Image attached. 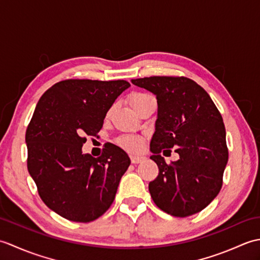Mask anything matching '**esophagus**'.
<instances>
[{"label": "esophagus", "instance_id": "obj_1", "mask_svg": "<svg viewBox=\"0 0 260 260\" xmlns=\"http://www.w3.org/2000/svg\"><path fill=\"white\" fill-rule=\"evenodd\" d=\"M146 159L145 156H142V155H132L131 156V161L133 164H139V163H142L144 162Z\"/></svg>", "mask_w": 260, "mask_h": 260}]
</instances>
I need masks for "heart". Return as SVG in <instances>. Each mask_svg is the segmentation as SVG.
<instances>
[{"label":"heart","mask_w":260,"mask_h":260,"mask_svg":"<svg viewBox=\"0 0 260 260\" xmlns=\"http://www.w3.org/2000/svg\"><path fill=\"white\" fill-rule=\"evenodd\" d=\"M150 97H151L150 93H146V92H141V91L133 92L129 96V104H131V106L136 110L143 102H145L146 99L150 98ZM110 112H112V109L109 110V113ZM118 145L120 147H123L124 150H126V151L135 153V152L141 151V148L143 146V143H142V140L140 139L139 136L124 135V136H121L118 139Z\"/></svg>","instance_id":"heart-1"}]
</instances>
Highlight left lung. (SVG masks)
Wrapping results in <instances>:
<instances>
[{"mask_svg":"<svg viewBox=\"0 0 260 260\" xmlns=\"http://www.w3.org/2000/svg\"><path fill=\"white\" fill-rule=\"evenodd\" d=\"M132 82L157 99L151 159L158 175L148 184L154 203L179 218L202 211L221 190L228 162L221 114L209 93L186 77L153 76ZM172 147L180 158L167 165L160 153Z\"/></svg>","mask_w":260,"mask_h":260,"instance_id":"left-lung-1","label":"left lung"}]
</instances>
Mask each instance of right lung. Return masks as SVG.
<instances>
[{
  "label": "right lung",
  "instance_id": "right-lung-1",
  "mask_svg": "<svg viewBox=\"0 0 260 260\" xmlns=\"http://www.w3.org/2000/svg\"><path fill=\"white\" fill-rule=\"evenodd\" d=\"M129 86L126 80L66 79L39 99L25 133L27 171L41 200L64 219L90 222L112 206L128 155L114 144L98 157L81 147Z\"/></svg>",
  "mask_w": 260,
  "mask_h": 260
}]
</instances>
